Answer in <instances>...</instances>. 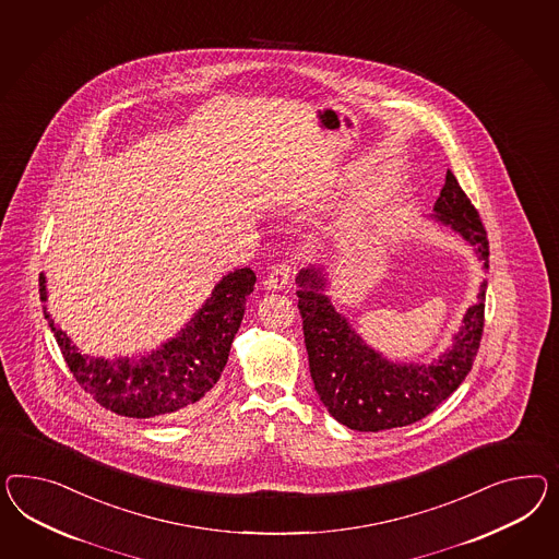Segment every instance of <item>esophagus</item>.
I'll return each mask as SVG.
<instances>
[{"label": "esophagus", "instance_id": "esophagus-1", "mask_svg": "<svg viewBox=\"0 0 559 559\" xmlns=\"http://www.w3.org/2000/svg\"><path fill=\"white\" fill-rule=\"evenodd\" d=\"M290 272H293V269L288 264H276L272 269L271 274H269L264 285H266L269 290H285L288 287V283H290Z\"/></svg>", "mask_w": 559, "mask_h": 559}]
</instances>
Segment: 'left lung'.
Masks as SVG:
<instances>
[{
  "label": "left lung",
  "mask_w": 559,
  "mask_h": 559,
  "mask_svg": "<svg viewBox=\"0 0 559 559\" xmlns=\"http://www.w3.org/2000/svg\"><path fill=\"white\" fill-rule=\"evenodd\" d=\"M429 217L452 227L488 271V238L478 212L455 181L452 170ZM323 269H302L297 274V297L302 318L309 370L321 403L335 421L356 431H382L419 421L436 411L468 377L480 347L486 281L478 301L469 305L452 346L429 364L393 362L364 342L347 318L335 311L325 295Z\"/></svg>",
  "instance_id": "8db88e82"
}]
</instances>
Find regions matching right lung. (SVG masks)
Listing matches in <instances>:
<instances>
[{
  "label": "right lung",
  "mask_w": 559,
  "mask_h": 559,
  "mask_svg": "<svg viewBox=\"0 0 559 559\" xmlns=\"http://www.w3.org/2000/svg\"><path fill=\"white\" fill-rule=\"evenodd\" d=\"M254 283L257 274L250 269L227 272L181 332L151 354L132 358L107 360L81 354L46 307L45 318L76 382L102 407L134 419L168 417L191 413L207 401L226 368ZM46 299V278L40 274V301Z\"/></svg>",
  "instance_id": "1"
}]
</instances>
